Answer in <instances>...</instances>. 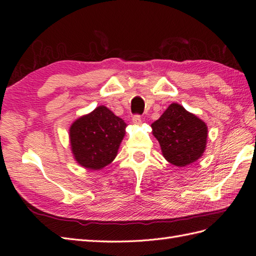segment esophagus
<instances>
[{
    "mask_svg": "<svg viewBox=\"0 0 256 256\" xmlns=\"http://www.w3.org/2000/svg\"><path fill=\"white\" fill-rule=\"evenodd\" d=\"M132 122H133L134 125H138H138L142 124V118H140V116H134L133 118H132Z\"/></svg>",
    "mask_w": 256,
    "mask_h": 256,
    "instance_id": "obj_1",
    "label": "esophagus"
}]
</instances>
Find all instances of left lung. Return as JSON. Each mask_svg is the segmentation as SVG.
I'll use <instances>...</instances> for the list:
<instances>
[{
    "label": "left lung",
    "mask_w": 256,
    "mask_h": 256,
    "mask_svg": "<svg viewBox=\"0 0 256 256\" xmlns=\"http://www.w3.org/2000/svg\"><path fill=\"white\" fill-rule=\"evenodd\" d=\"M152 126L162 156L172 165L184 167L204 155L208 140V126L178 103H172Z\"/></svg>",
    "instance_id": "left-lung-1"
}]
</instances>
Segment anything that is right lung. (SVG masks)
I'll return each mask as SVG.
<instances>
[{"label":"right lung","mask_w":256,"mask_h":256,"mask_svg":"<svg viewBox=\"0 0 256 256\" xmlns=\"http://www.w3.org/2000/svg\"><path fill=\"white\" fill-rule=\"evenodd\" d=\"M125 123L104 106L78 118L69 128L74 160L86 170H100L118 155L125 135Z\"/></svg>","instance_id":"add662e5"}]
</instances>
